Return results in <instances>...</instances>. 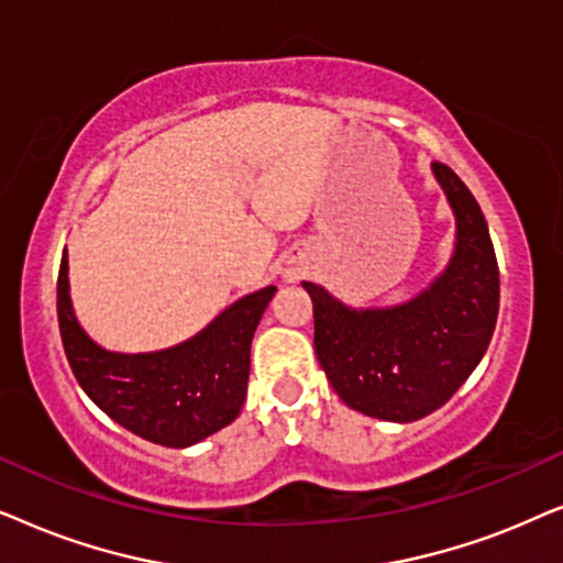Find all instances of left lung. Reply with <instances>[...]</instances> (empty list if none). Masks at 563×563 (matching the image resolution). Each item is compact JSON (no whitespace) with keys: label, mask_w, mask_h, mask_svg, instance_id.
<instances>
[{"label":"left lung","mask_w":563,"mask_h":563,"mask_svg":"<svg viewBox=\"0 0 563 563\" xmlns=\"http://www.w3.org/2000/svg\"><path fill=\"white\" fill-rule=\"evenodd\" d=\"M455 213L451 265L396 309L352 311L303 283L313 303V347L347 407L388 422L440 409L484 357L499 311V267L476 198L443 162L432 164Z\"/></svg>","instance_id":"obj_1"}]
</instances>
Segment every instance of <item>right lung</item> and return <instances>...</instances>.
I'll return each mask as SVG.
<instances>
[{"label": "right lung", "mask_w": 563, "mask_h": 563, "mask_svg": "<svg viewBox=\"0 0 563 563\" xmlns=\"http://www.w3.org/2000/svg\"><path fill=\"white\" fill-rule=\"evenodd\" d=\"M66 252L58 269V329L89 399L110 419L156 445L187 448L234 422L246 399L250 347L275 286L244 296L177 347L120 355L95 344L74 319Z\"/></svg>", "instance_id": "1"}]
</instances>
